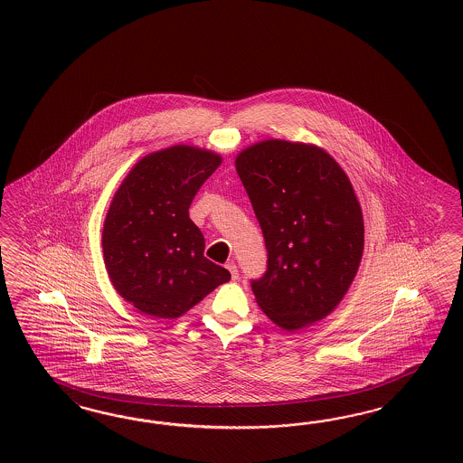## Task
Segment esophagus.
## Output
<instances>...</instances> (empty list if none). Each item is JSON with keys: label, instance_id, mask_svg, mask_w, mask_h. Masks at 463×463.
Returning a JSON list of instances; mask_svg holds the SVG:
<instances>
[{"label": "esophagus", "instance_id": "1", "mask_svg": "<svg viewBox=\"0 0 463 463\" xmlns=\"http://www.w3.org/2000/svg\"><path fill=\"white\" fill-rule=\"evenodd\" d=\"M227 269H229V273H231V279H232V280H238L239 271L238 267H236V263H234V261L227 263Z\"/></svg>", "mask_w": 463, "mask_h": 463}]
</instances>
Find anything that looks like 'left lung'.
<instances>
[{
	"mask_svg": "<svg viewBox=\"0 0 463 463\" xmlns=\"http://www.w3.org/2000/svg\"><path fill=\"white\" fill-rule=\"evenodd\" d=\"M268 250L252 281L269 321L294 333L335 312L364 256L360 202L336 159L316 144L265 139L236 156Z\"/></svg>",
	"mask_w": 463,
	"mask_h": 463,
	"instance_id": "8db88e82",
	"label": "left lung"
}]
</instances>
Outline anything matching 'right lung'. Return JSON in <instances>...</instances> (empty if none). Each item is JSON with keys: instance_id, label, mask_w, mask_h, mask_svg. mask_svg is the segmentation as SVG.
<instances>
[{"instance_id": "1", "label": "right lung", "mask_w": 463, "mask_h": 463, "mask_svg": "<svg viewBox=\"0 0 463 463\" xmlns=\"http://www.w3.org/2000/svg\"><path fill=\"white\" fill-rule=\"evenodd\" d=\"M222 156L176 144L140 157L117 188L101 248L113 288L155 319H176L231 280L203 256L205 239L188 215L198 188Z\"/></svg>"}]
</instances>
